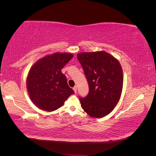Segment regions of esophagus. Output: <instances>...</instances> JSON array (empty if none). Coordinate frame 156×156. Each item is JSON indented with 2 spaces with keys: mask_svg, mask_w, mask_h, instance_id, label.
<instances>
[{
  "mask_svg": "<svg viewBox=\"0 0 156 156\" xmlns=\"http://www.w3.org/2000/svg\"><path fill=\"white\" fill-rule=\"evenodd\" d=\"M73 90H74V92L76 93L77 92V87L75 86V87H74L73 88Z\"/></svg>",
  "mask_w": 156,
  "mask_h": 156,
  "instance_id": "1",
  "label": "esophagus"
}]
</instances>
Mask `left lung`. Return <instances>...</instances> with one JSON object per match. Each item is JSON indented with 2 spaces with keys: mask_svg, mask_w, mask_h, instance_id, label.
I'll return each instance as SVG.
<instances>
[{
  "mask_svg": "<svg viewBox=\"0 0 156 156\" xmlns=\"http://www.w3.org/2000/svg\"><path fill=\"white\" fill-rule=\"evenodd\" d=\"M89 86L85 98H79L81 107L94 118L105 116L119 101L123 87V72L114 56L105 51L77 54Z\"/></svg>",
  "mask_w": 156,
  "mask_h": 156,
  "instance_id": "left-lung-1",
  "label": "left lung"
}]
</instances>
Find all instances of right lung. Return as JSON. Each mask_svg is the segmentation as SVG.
I'll use <instances>...</instances> for the list:
<instances>
[{"mask_svg":"<svg viewBox=\"0 0 156 156\" xmlns=\"http://www.w3.org/2000/svg\"><path fill=\"white\" fill-rule=\"evenodd\" d=\"M73 56L72 53H55L40 58L31 67L27 78V88L37 107L49 112L55 111L74 94L61 72Z\"/></svg>","mask_w":156,"mask_h":156,"instance_id":"add662e5","label":"right lung"}]
</instances>
